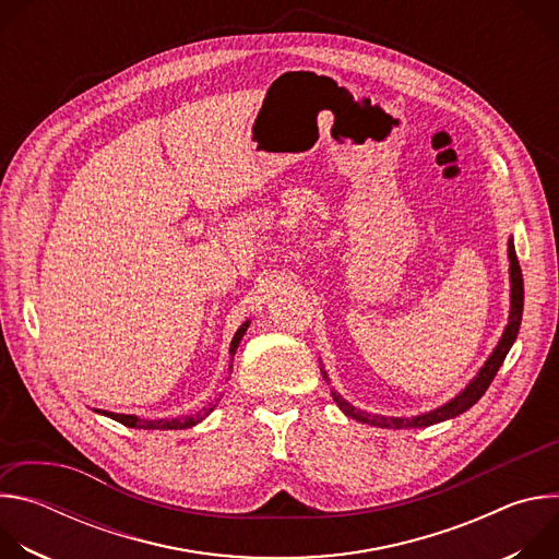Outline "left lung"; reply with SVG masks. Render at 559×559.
Segmentation results:
<instances>
[{
	"instance_id": "8db88e82",
	"label": "left lung",
	"mask_w": 559,
	"mask_h": 559,
	"mask_svg": "<svg viewBox=\"0 0 559 559\" xmlns=\"http://www.w3.org/2000/svg\"><path fill=\"white\" fill-rule=\"evenodd\" d=\"M509 281H511V309H509V323L502 332V338L498 341L496 349L491 352V356L485 360V365L480 367L473 376V380L457 393L453 395L449 403L420 414V416H412V418H397V416H378V414H369L362 409H356L354 405H349L345 397L332 389V397L334 403L341 407V412L358 423L371 425V427H380V429H420V427H429V425H438L444 420H451L460 414H464L466 409H471L480 397L485 395V391L489 389L491 380L496 378L498 369L502 367L509 349L513 347L518 332H520V323H522V309H524V281H522V270L515 257V246H513V238H509ZM323 378L330 382V376L325 371V367L321 365Z\"/></svg>"
}]
</instances>
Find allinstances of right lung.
<instances>
[{"mask_svg": "<svg viewBox=\"0 0 559 559\" xmlns=\"http://www.w3.org/2000/svg\"><path fill=\"white\" fill-rule=\"evenodd\" d=\"M248 328H250V321H246L241 328L236 330V334H234V338H231V343H229V360H234V354H236V349H238V345H241V341H243V336H246V332H248ZM216 409V403H207L203 409H199L197 414H188V416H179V418H158V420H145V418H139V416H132V414H115V412H104V409H93V412H97V414H102V416H108V418H112V420H117V423H121V425H126V427H130V429H162V431H168V429H190V427H194V425H199L201 420H205L212 412Z\"/></svg>", "mask_w": 559, "mask_h": 559, "instance_id": "add662e5", "label": "right lung"}]
</instances>
